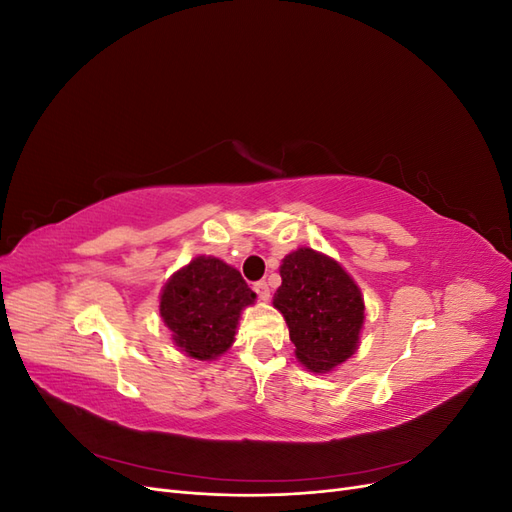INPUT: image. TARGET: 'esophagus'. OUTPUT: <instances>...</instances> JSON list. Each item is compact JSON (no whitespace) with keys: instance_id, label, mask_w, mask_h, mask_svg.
<instances>
[{"instance_id":"obj_1","label":"esophagus","mask_w":512,"mask_h":512,"mask_svg":"<svg viewBox=\"0 0 512 512\" xmlns=\"http://www.w3.org/2000/svg\"><path fill=\"white\" fill-rule=\"evenodd\" d=\"M254 290H256V294H258V299H262V301H267V299L271 297V290H269V284H267V282H256V284H254Z\"/></svg>"}]
</instances>
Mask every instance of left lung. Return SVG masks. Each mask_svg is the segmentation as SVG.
Instances as JSON below:
<instances>
[{
  "label": "left lung",
  "mask_w": 512,
  "mask_h": 512,
  "mask_svg": "<svg viewBox=\"0 0 512 512\" xmlns=\"http://www.w3.org/2000/svg\"><path fill=\"white\" fill-rule=\"evenodd\" d=\"M280 275L273 305L286 318L297 359L316 374L350 359L365 318L361 290L352 277L309 247L288 254Z\"/></svg>",
  "instance_id": "8db88e82"
}]
</instances>
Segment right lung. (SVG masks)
<instances>
[{
  "label": "right lung",
  "instance_id": "right-lung-1",
  "mask_svg": "<svg viewBox=\"0 0 512 512\" xmlns=\"http://www.w3.org/2000/svg\"><path fill=\"white\" fill-rule=\"evenodd\" d=\"M254 299L237 269L220 258L198 256L166 282L160 314L181 352L209 361L230 348L241 309Z\"/></svg>",
  "mask_w": 512,
  "mask_h": 512
}]
</instances>
